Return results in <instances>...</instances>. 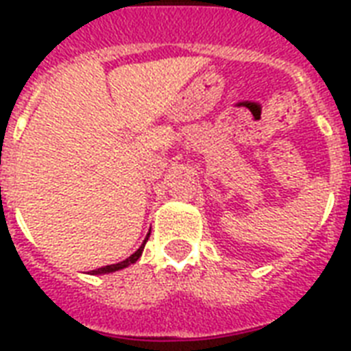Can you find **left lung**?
Instances as JSON below:
<instances>
[{
  "label": "left lung",
  "instance_id": "1",
  "mask_svg": "<svg viewBox=\"0 0 351 351\" xmlns=\"http://www.w3.org/2000/svg\"><path fill=\"white\" fill-rule=\"evenodd\" d=\"M140 253H142V250H138L136 253H132L129 258H125L123 262H118V264H111V266H104V267H98V269H95V275H98V273H111V271H118V269H121V267H125L129 262H134L140 256Z\"/></svg>",
  "mask_w": 351,
  "mask_h": 351
}]
</instances>
